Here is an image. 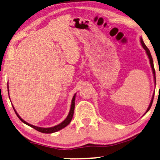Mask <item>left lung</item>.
<instances>
[{
  "instance_id": "obj_1",
  "label": "left lung",
  "mask_w": 160,
  "mask_h": 160,
  "mask_svg": "<svg viewBox=\"0 0 160 160\" xmlns=\"http://www.w3.org/2000/svg\"><path fill=\"white\" fill-rule=\"evenodd\" d=\"M140 40H141V43H142V45L143 47V48H144L145 49V51H146L147 52V54L148 55V57L149 59V62H150V65H151V67H152V72H153V74H154V82L156 83V77H155V70H154V64H153V59H152V55H151V53H150V51L149 50V49L147 48V47L145 45V44L144 43V42H143L142 39L141 38L140 39ZM154 94L153 95V96H152V101L151 102H150V104L149 106L148 107V108H147V110L146 111V113H145L144 114H146L147 112H148L149 111L150 108H151L152 105V102H153V99H154Z\"/></svg>"
}]
</instances>
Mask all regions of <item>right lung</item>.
Here are the masks:
<instances>
[{"label": "right lung", "mask_w": 160, "mask_h": 160, "mask_svg": "<svg viewBox=\"0 0 160 160\" xmlns=\"http://www.w3.org/2000/svg\"><path fill=\"white\" fill-rule=\"evenodd\" d=\"M75 94L74 95V96L72 98V103H71V108H70V113H69L68 117L66 118V119L62 122L59 123V124L55 126H53V127H49V128H42V127H38V126H33L32 124H30V123H28L27 122H26L25 121H23L22 118H21L20 116H18V114L17 113V112L16 111L15 109H14V111H15V113L17 116L18 117V118L20 119V120L22 121L23 123H24L25 124H27L28 126H31V127L34 128L38 132H42V133H54V132H56L57 131H59L61 130L62 128H65V126H68L69 123H70L71 120H72V116H73V114H74V110H75Z\"/></svg>", "instance_id": "add662e5"}]
</instances>
